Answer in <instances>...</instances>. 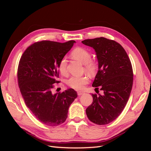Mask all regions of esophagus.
I'll list each match as a JSON object with an SVG mask.
<instances>
[{"label":"esophagus","instance_id":"obj_1","mask_svg":"<svg viewBox=\"0 0 151 151\" xmlns=\"http://www.w3.org/2000/svg\"><path fill=\"white\" fill-rule=\"evenodd\" d=\"M83 94H84L83 91H78V92H77V94H78V96H81Z\"/></svg>","mask_w":151,"mask_h":151}]
</instances>
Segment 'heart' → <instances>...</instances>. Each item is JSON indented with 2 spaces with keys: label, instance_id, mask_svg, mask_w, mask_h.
<instances>
[{
  "label": "heart",
  "instance_id": "obj_1",
  "mask_svg": "<svg viewBox=\"0 0 151 151\" xmlns=\"http://www.w3.org/2000/svg\"><path fill=\"white\" fill-rule=\"evenodd\" d=\"M71 56L84 64L85 70L89 74H94L97 70L96 63L91 60V54L86 49L81 47L76 48L72 50ZM58 69L63 74L67 72V60L65 58H62L58 64ZM89 83V77L87 76H73L68 79L67 84L71 88L76 90L83 89L86 84Z\"/></svg>",
  "mask_w": 151,
  "mask_h": 151
}]
</instances>
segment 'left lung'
Returning a JSON list of instances; mask_svg holds the SVG:
<instances>
[{"instance_id": "left-lung-1", "label": "left lung", "mask_w": 151, "mask_h": 151, "mask_svg": "<svg viewBox=\"0 0 151 151\" xmlns=\"http://www.w3.org/2000/svg\"><path fill=\"white\" fill-rule=\"evenodd\" d=\"M82 43L96 53L99 70L92 86L103 91L102 95L92 94L93 101L86 115L96 124L106 125L120 115L129 100L134 79L132 63L125 49L115 41L100 37Z\"/></svg>"}]
</instances>
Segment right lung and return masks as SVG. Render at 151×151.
<instances>
[{
	"label": "right lung",
	"instance_id": "1",
	"mask_svg": "<svg viewBox=\"0 0 151 151\" xmlns=\"http://www.w3.org/2000/svg\"><path fill=\"white\" fill-rule=\"evenodd\" d=\"M76 42L58 43L41 41L27 48L20 58L17 81L26 106L43 124L55 127L67 118L68 109L77 97L68 89L53 94L55 83H58V64Z\"/></svg>",
	"mask_w": 151,
	"mask_h": 151
}]
</instances>
